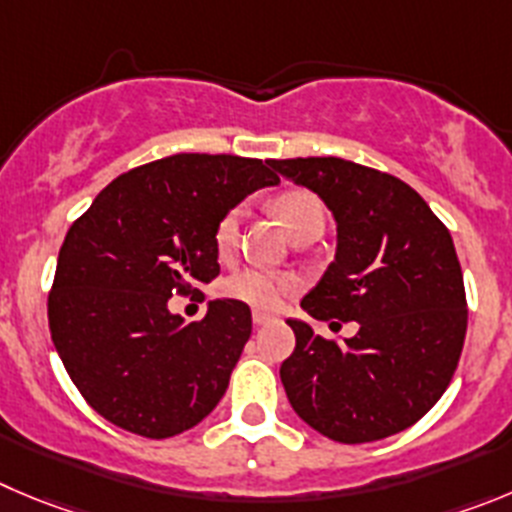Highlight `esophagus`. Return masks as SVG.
<instances>
[{
    "instance_id": "34e87169",
    "label": "esophagus",
    "mask_w": 512,
    "mask_h": 512,
    "mask_svg": "<svg viewBox=\"0 0 512 512\" xmlns=\"http://www.w3.org/2000/svg\"><path fill=\"white\" fill-rule=\"evenodd\" d=\"M272 315L265 313V310H252V321H255V326H262V323L270 321Z\"/></svg>"
}]
</instances>
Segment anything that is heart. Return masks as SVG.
I'll return each mask as SVG.
<instances>
[{
	"label": "heart",
	"instance_id": "1",
	"mask_svg": "<svg viewBox=\"0 0 512 512\" xmlns=\"http://www.w3.org/2000/svg\"><path fill=\"white\" fill-rule=\"evenodd\" d=\"M275 212L283 219L288 232L298 234L310 227H323L326 224V207L313 191L308 189H288L275 199ZM242 227V207H232L219 217L214 227V247L222 257L232 255L237 242H240ZM298 278L288 272L265 270V267H247V270L234 272L222 283V293L240 303L255 305L262 310H275L283 305L285 298L298 290Z\"/></svg>",
	"mask_w": 512,
	"mask_h": 512
}]
</instances>
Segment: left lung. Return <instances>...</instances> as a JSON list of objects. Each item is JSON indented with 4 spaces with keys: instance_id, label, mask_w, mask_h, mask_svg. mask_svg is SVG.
I'll return each instance as SVG.
<instances>
[{
    "instance_id": "obj_1",
    "label": "left lung",
    "mask_w": 512,
    "mask_h": 512,
    "mask_svg": "<svg viewBox=\"0 0 512 512\" xmlns=\"http://www.w3.org/2000/svg\"><path fill=\"white\" fill-rule=\"evenodd\" d=\"M270 166L313 189L338 224L336 260L300 305L315 321L358 323L356 336L336 341L288 321L295 351L280 379L295 414L343 444L412 427L450 386L465 346L467 298L450 229L384 171L336 156Z\"/></svg>"
}]
</instances>
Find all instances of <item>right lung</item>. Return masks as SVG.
I'll list each match as a JSON object with an SVG mask.
<instances>
[{"instance_id": "add662e5", "label": "right lung", "mask_w": 512, "mask_h": 512, "mask_svg": "<svg viewBox=\"0 0 512 512\" xmlns=\"http://www.w3.org/2000/svg\"><path fill=\"white\" fill-rule=\"evenodd\" d=\"M278 181L270 161L176 154L113 179L75 219L47 321L65 371L100 417L166 439L217 407L252 333L250 308L212 300L202 321L184 323L169 298L217 278L219 217Z\"/></svg>"}]
</instances>
